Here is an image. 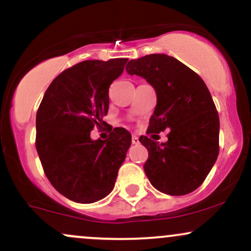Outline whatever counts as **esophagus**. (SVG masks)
<instances>
[{
	"mask_svg": "<svg viewBox=\"0 0 251 251\" xmlns=\"http://www.w3.org/2000/svg\"><path fill=\"white\" fill-rule=\"evenodd\" d=\"M131 143H133V145H137V143H140L139 137H137L136 135H133V137H131Z\"/></svg>",
	"mask_w": 251,
	"mask_h": 251,
	"instance_id": "34e87169",
	"label": "esophagus"
}]
</instances>
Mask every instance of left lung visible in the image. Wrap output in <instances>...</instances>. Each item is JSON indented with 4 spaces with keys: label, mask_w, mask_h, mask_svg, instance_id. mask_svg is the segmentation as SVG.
I'll return each mask as SVG.
<instances>
[{
    "label": "left lung",
    "mask_w": 251,
    "mask_h": 251,
    "mask_svg": "<svg viewBox=\"0 0 251 251\" xmlns=\"http://www.w3.org/2000/svg\"><path fill=\"white\" fill-rule=\"evenodd\" d=\"M126 72L145 78L155 89L157 103L149 120L143 170L160 192L184 196L206 179L219 153V117L204 80L186 65L166 54L130 60ZM170 130L160 145L149 137Z\"/></svg>",
    "instance_id": "1"
}]
</instances>
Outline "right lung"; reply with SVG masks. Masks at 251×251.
<instances>
[{"label":"right lung","mask_w":251,"mask_h":251,"mask_svg":"<svg viewBox=\"0 0 251 251\" xmlns=\"http://www.w3.org/2000/svg\"><path fill=\"white\" fill-rule=\"evenodd\" d=\"M126 58L85 60L50 83L36 112L35 147L47 179L70 201L90 204L114 188L131 145L125 128L110 129L106 140L90 131L108 123L109 88L122 75Z\"/></svg>","instance_id":"add662e5"}]
</instances>
